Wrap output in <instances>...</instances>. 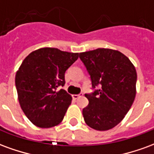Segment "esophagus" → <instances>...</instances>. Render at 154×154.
<instances>
[{
    "mask_svg": "<svg viewBox=\"0 0 154 154\" xmlns=\"http://www.w3.org/2000/svg\"><path fill=\"white\" fill-rule=\"evenodd\" d=\"M82 95H83V94H74V95H72V98H73L74 100H77L79 97H82Z\"/></svg>",
    "mask_w": 154,
    "mask_h": 154,
    "instance_id": "esophagus-1",
    "label": "esophagus"
}]
</instances>
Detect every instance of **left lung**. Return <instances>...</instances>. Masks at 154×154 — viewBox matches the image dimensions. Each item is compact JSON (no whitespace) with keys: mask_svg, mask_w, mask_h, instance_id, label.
<instances>
[{"mask_svg":"<svg viewBox=\"0 0 154 154\" xmlns=\"http://www.w3.org/2000/svg\"><path fill=\"white\" fill-rule=\"evenodd\" d=\"M91 76L92 87L99 90L86 94L89 104L82 110L85 122L91 128L105 131L122 120L136 95L137 72L124 54L110 48H97L79 54Z\"/></svg>","mask_w":154,"mask_h":154,"instance_id":"obj_1","label":"left lung"}]
</instances>
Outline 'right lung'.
Returning <instances> with one entry per match:
<instances>
[{
	"label": "right lung",
	"instance_id": "add662e5",
	"mask_svg": "<svg viewBox=\"0 0 154 154\" xmlns=\"http://www.w3.org/2000/svg\"><path fill=\"white\" fill-rule=\"evenodd\" d=\"M78 53L41 48L22 62L15 74V87L23 112L35 125L51 128L63 119L72 96L63 89L65 72L77 60Z\"/></svg>",
	"mask_w": 154,
	"mask_h": 154
}]
</instances>
